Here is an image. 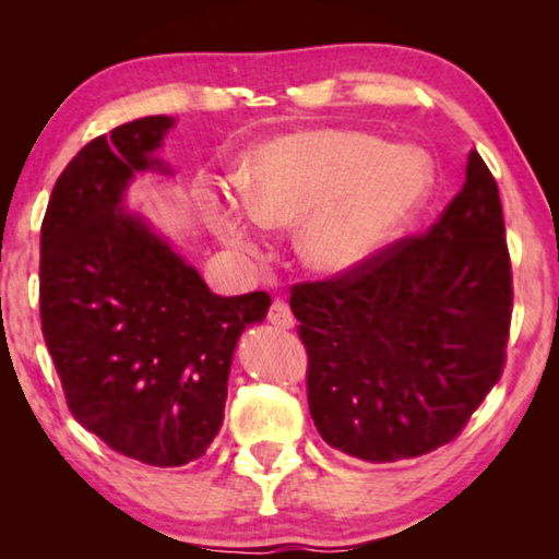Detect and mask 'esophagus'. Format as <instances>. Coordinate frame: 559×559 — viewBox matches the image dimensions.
<instances>
[{
    "mask_svg": "<svg viewBox=\"0 0 559 559\" xmlns=\"http://www.w3.org/2000/svg\"><path fill=\"white\" fill-rule=\"evenodd\" d=\"M269 323L281 328V330H288V328L296 325V318H293V313H290V306L283 298H273L271 300Z\"/></svg>",
    "mask_w": 559,
    "mask_h": 559,
    "instance_id": "34e87169",
    "label": "esophagus"
}]
</instances>
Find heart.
I'll return each mask as SVG.
<instances>
[{"mask_svg":"<svg viewBox=\"0 0 559 559\" xmlns=\"http://www.w3.org/2000/svg\"><path fill=\"white\" fill-rule=\"evenodd\" d=\"M429 185L431 167L419 150L390 147L359 130H306L257 150L243 167V202L206 194V219L241 251L259 246V224L300 222V259L320 273H345L402 229Z\"/></svg>","mask_w":559,"mask_h":559,"instance_id":"b5f03b06","label":"heart"}]
</instances>
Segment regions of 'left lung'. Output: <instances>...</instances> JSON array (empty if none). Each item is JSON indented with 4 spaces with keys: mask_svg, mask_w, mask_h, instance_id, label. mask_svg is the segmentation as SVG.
I'll list each match as a JSON object with an SVG mask.
<instances>
[{
    "mask_svg": "<svg viewBox=\"0 0 559 559\" xmlns=\"http://www.w3.org/2000/svg\"><path fill=\"white\" fill-rule=\"evenodd\" d=\"M308 406L330 447L370 463L451 443L506 367L513 271L496 177L476 150L427 234L290 293Z\"/></svg>",
    "mask_w": 559,
    "mask_h": 559,
    "instance_id": "1",
    "label": "left lung"
}]
</instances>
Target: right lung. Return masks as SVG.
<instances>
[{
  "mask_svg": "<svg viewBox=\"0 0 559 559\" xmlns=\"http://www.w3.org/2000/svg\"><path fill=\"white\" fill-rule=\"evenodd\" d=\"M173 120L126 122L79 150L41 222V333L71 414L147 466L200 459L224 421L236 340L266 290L222 298L135 216L122 192Z\"/></svg>",
  "mask_w": 559,
  "mask_h": 559,
  "instance_id": "add662e5",
  "label": "right lung"
}]
</instances>
